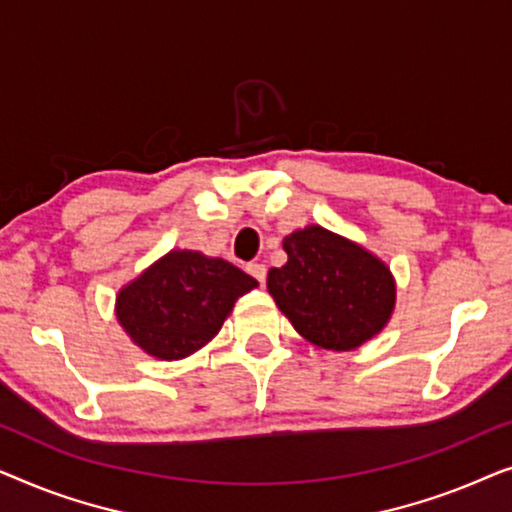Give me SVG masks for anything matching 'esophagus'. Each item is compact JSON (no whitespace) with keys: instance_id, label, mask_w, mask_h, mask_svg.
Wrapping results in <instances>:
<instances>
[{"instance_id":"34e87169","label":"esophagus","mask_w":512,"mask_h":512,"mask_svg":"<svg viewBox=\"0 0 512 512\" xmlns=\"http://www.w3.org/2000/svg\"><path fill=\"white\" fill-rule=\"evenodd\" d=\"M247 272L256 279L258 284H263L265 282V275H268V270H265L263 263H247Z\"/></svg>"}]
</instances>
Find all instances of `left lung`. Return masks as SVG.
Instances as JSON below:
<instances>
[{
    "instance_id": "8db88e82",
    "label": "left lung",
    "mask_w": 512,
    "mask_h": 512,
    "mask_svg": "<svg viewBox=\"0 0 512 512\" xmlns=\"http://www.w3.org/2000/svg\"><path fill=\"white\" fill-rule=\"evenodd\" d=\"M284 251L289 261L270 268L268 291L303 338L347 352L382 331L396 300L387 265L321 226L284 237Z\"/></svg>"
}]
</instances>
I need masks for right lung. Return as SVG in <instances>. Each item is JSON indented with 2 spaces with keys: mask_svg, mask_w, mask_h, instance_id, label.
I'll use <instances>...</instances> for the list:
<instances>
[{
  "mask_svg": "<svg viewBox=\"0 0 512 512\" xmlns=\"http://www.w3.org/2000/svg\"><path fill=\"white\" fill-rule=\"evenodd\" d=\"M256 279L223 258L170 251L116 298V317L144 352L172 361L219 333L235 300Z\"/></svg>",
  "mask_w": 512,
  "mask_h": 512,
  "instance_id": "1",
  "label": "right lung"
}]
</instances>
